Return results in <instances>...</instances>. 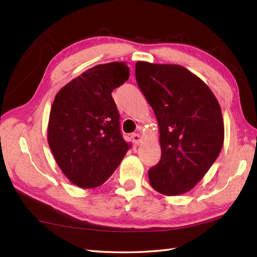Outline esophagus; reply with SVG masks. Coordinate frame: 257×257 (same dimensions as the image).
I'll return each mask as SVG.
<instances>
[{"instance_id":"34e87169","label":"esophagus","mask_w":257,"mask_h":257,"mask_svg":"<svg viewBox=\"0 0 257 257\" xmlns=\"http://www.w3.org/2000/svg\"><path fill=\"white\" fill-rule=\"evenodd\" d=\"M132 139H133V143L135 146H139V144L141 143V136L139 134H133Z\"/></svg>"}]
</instances>
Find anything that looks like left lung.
<instances>
[{
	"label": "left lung",
	"mask_w": 257,
	"mask_h": 257,
	"mask_svg": "<svg viewBox=\"0 0 257 257\" xmlns=\"http://www.w3.org/2000/svg\"><path fill=\"white\" fill-rule=\"evenodd\" d=\"M135 73L159 124L161 158L148 172L151 187L165 195L183 194L222 150L220 103L203 80L180 65L137 62Z\"/></svg>",
	"instance_id": "1"
}]
</instances>
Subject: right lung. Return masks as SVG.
Masks as SVG:
<instances>
[{
  "label": "right lung",
  "instance_id": "1",
  "mask_svg": "<svg viewBox=\"0 0 257 257\" xmlns=\"http://www.w3.org/2000/svg\"><path fill=\"white\" fill-rule=\"evenodd\" d=\"M128 78L124 62L96 65L55 96L47 141L58 167L79 188L106 182L130 148L120 133V116L111 96Z\"/></svg>",
  "mask_w": 257,
  "mask_h": 257
}]
</instances>
